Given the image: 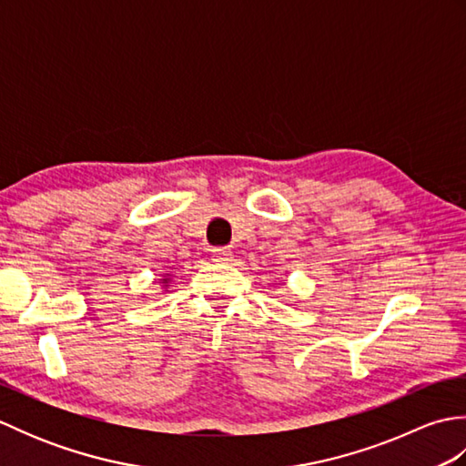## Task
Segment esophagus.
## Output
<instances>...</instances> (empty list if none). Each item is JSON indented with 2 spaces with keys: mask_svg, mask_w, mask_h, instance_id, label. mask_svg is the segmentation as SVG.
<instances>
[{
  "mask_svg": "<svg viewBox=\"0 0 466 466\" xmlns=\"http://www.w3.org/2000/svg\"><path fill=\"white\" fill-rule=\"evenodd\" d=\"M212 260L218 264H226L232 260V252L230 248H214L212 250Z\"/></svg>",
  "mask_w": 466,
  "mask_h": 466,
  "instance_id": "esophagus-1",
  "label": "esophagus"
}]
</instances>
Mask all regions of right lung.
I'll use <instances>...</instances> for the list:
<instances>
[{
    "mask_svg": "<svg viewBox=\"0 0 466 466\" xmlns=\"http://www.w3.org/2000/svg\"><path fill=\"white\" fill-rule=\"evenodd\" d=\"M170 282H172V274H170V272L162 274V282H160V286H162V292H167L166 289H167V286H170Z\"/></svg>",
    "mask_w": 466,
    "mask_h": 466,
    "instance_id": "1",
    "label": "right lung"
}]
</instances>
